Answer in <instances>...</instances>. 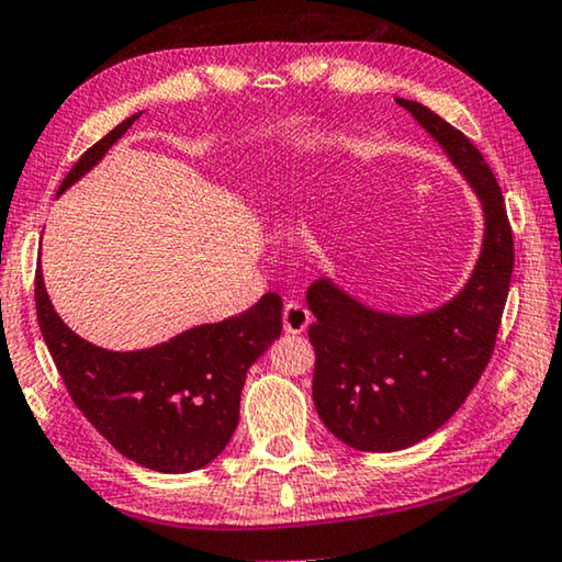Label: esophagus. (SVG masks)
<instances>
[{
	"mask_svg": "<svg viewBox=\"0 0 562 562\" xmlns=\"http://www.w3.org/2000/svg\"><path fill=\"white\" fill-rule=\"evenodd\" d=\"M311 322V314L306 306H301L299 301H289L283 306V331L286 334H304Z\"/></svg>",
	"mask_w": 562,
	"mask_h": 562,
	"instance_id": "obj_1",
	"label": "esophagus"
}]
</instances>
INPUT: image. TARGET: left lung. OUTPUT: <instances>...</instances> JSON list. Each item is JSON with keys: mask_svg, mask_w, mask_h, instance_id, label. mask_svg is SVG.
I'll return each instance as SVG.
<instances>
[{"mask_svg": "<svg viewBox=\"0 0 562 562\" xmlns=\"http://www.w3.org/2000/svg\"><path fill=\"white\" fill-rule=\"evenodd\" d=\"M396 102L468 178L485 213V240L464 289L427 314L374 311L329 279L308 286L316 412L336 439L361 452L417 445L462 407L495 349L515 263L505 198L482 153L437 112Z\"/></svg>", "mask_w": 562, "mask_h": 562, "instance_id": "8db88e82", "label": "left lung"}]
</instances>
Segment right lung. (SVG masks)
<instances>
[{
	"instance_id": "obj_1",
	"label": "right lung",
	"mask_w": 562,
	"mask_h": 562,
	"mask_svg": "<svg viewBox=\"0 0 562 562\" xmlns=\"http://www.w3.org/2000/svg\"><path fill=\"white\" fill-rule=\"evenodd\" d=\"M140 112L85 150L59 193L98 166ZM37 322L52 361L90 425L115 450L155 472H193L213 462L238 427L246 371L281 336V299L266 293L256 306L218 324H203L140 351L94 347L65 326L34 273Z\"/></svg>"
}]
</instances>
